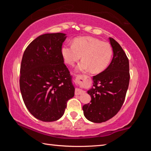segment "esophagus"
I'll return each instance as SVG.
<instances>
[{
	"label": "esophagus",
	"instance_id": "34e87169",
	"mask_svg": "<svg viewBox=\"0 0 151 151\" xmlns=\"http://www.w3.org/2000/svg\"><path fill=\"white\" fill-rule=\"evenodd\" d=\"M83 93H84V91L83 90H81L80 88H76L75 90L76 95H79V94H82Z\"/></svg>",
	"mask_w": 151,
	"mask_h": 151
}]
</instances>
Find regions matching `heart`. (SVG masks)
Here are the masks:
<instances>
[{
    "mask_svg": "<svg viewBox=\"0 0 151 151\" xmlns=\"http://www.w3.org/2000/svg\"><path fill=\"white\" fill-rule=\"evenodd\" d=\"M61 53L65 62L73 65L82 57L83 60L77 66L78 71L91 70L101 73L106 68L111 60L112 50L109 43L102 42L96 38L81 37L76 38L73 44L63 46Z\"/></svg>",
    "mask_w": 151,
    "mask_h": 151,
    "instance_id": "heart-1",
    "label": "heart"
}]
</instances>
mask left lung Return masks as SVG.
I'll return each instance as SVG.
<instances>
[{
  "instance_id": "left-lung-1",
  "label": "left lung",
  "mask_w": 151,
  "mask_h": 151,
  "mask_svg": "<svg viewBox=\"0 0 151 151\" xmlns=\"http://www.w3.org/2000/svg\"><path fill=\"white\" fill-rule=\"evenodd\" d=\"M113 58L103 72L93 76V86L88 91L91 103L83 106L88 121L101 123L115 116L123 104L129 85V59L118 42L109 38Z\"/></svg>"
}]
</instances>
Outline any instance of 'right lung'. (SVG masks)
Segmentation results:
<instances>
[{
  "label": "right lung",
  "mask_w": 151,
  "mask_h": 151,
  "mask_svg": "<svg viewBox=\"0 0 151 151\" xmlns=\"http://www.w3.org/2000/svg\"><path fill=\"white\" fill-rule=\"evenodd\" d=\"M64 33H48L30 43L22 56L20 89L25 106L44 122L62 117L75 87L61 53Z\"/></svg>",
  "instance_id": "obj_1"
}]
</instances>
